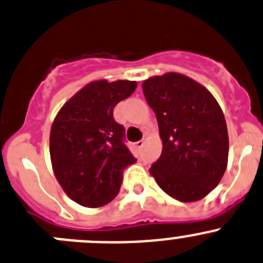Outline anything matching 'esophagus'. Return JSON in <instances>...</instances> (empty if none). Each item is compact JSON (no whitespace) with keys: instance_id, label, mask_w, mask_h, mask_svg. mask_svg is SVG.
Here are the masks:
<instances>
[{"instance_id":"obj_1","label":"esophagus","mask_w":263,"mask_h":263,"mask_svg":"<svg viewBox=\"0 0 263 263\" xmlns=\"http://www.w3.org/2000/svg\"><path fill=\"white\" fill-rule=\"evenodd\" d=\"M144 140H140V141H136V142H135V146H136L137 147V149H141V147L142 146H144Z\"/></svg>"}]
</instances>
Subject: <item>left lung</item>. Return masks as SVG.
<instances>
[{"mask_svg": "<svg viewBox=\"0 0 263 263\" xmlns=\"http://www.w3.org/2000/svg\"><path fill=\"white\" fill-rule=\"evenodd\" d=\"M155 113L163 150L150 173L180 202H196L220 183L229 157L225 117L212 93L178 73L142 83Z\"/></svg>", "mask_w": 263, "mask_h": 263, "instance_id": "8db88e82", "label": "left lung"}]
</instances>
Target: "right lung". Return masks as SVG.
Wrapping results in <instances>:
<instances>
[{
  "instance_id": "obj_1",
  "label": "right lung",
  "mask_w": 263,
  "mask_h": 263,
  "mask_svg": "<svg viewBox=\"0 0 263 263\" xmlns=\"http://www.w3.org/2000/svg\"><path fill=\"white\" fill-rule=\"evenodd\" d=\"M136 87L134 81H96L64 104L53 121V173L70 199L83 207L110 203L119 193L123 171L136 163L124 144V127L113 117L117 104Z\"/></svg>"
}]
</instances>
